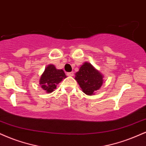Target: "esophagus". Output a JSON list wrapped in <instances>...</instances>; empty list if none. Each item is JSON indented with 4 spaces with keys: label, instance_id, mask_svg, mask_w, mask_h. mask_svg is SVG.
Masks as SVG:
<instances>
[{
    "label": "esophagus",
    "instance_id": "obj_1",
    "mask_svg": "<svg viewBox=\"0 0 146 146\" xmlns=\"http://www.w3.org/2000/svg\"><path fill=\"white\" fill-rule=\"evenodd\" d=\"M66 75H67L68 76H73L74 73H73V72H69V73H66Z\"/></svg>",
    "mask_w": 146,
    "mask_h": 146
}]
</instances>
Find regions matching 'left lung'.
<instances>
[{
  "label": "left lung",
  "mask_w": 146,
  "mask_h": 146,
  "mask_svg": "<svg viewBox=\"0 0 146 146\" xmlns=\"http://www.w3.org/2000/svg\"><path fill=\"white\" fill-rule=\"evenodd\" d=\"M77 80L83 92L87 95H92L103 84V75L93 67L90 63L85 62L75 73Z\"/></svg>",
  "instance_id": "1"
}]
</instances>
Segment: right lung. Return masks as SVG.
I'll use <instances>...</instances> for the list:
<instances>
[{"mask_svg":"<svg viewBox=\"0 0 146 146\" xmlns=\"http://www.w3.org/2000/svg\"><path fill=\"white\" fill-rule=\"evenodd\" d=\"M65 78L66 75L63 70L56 69L55 66L50 64L45 68L41 76L39 84L47 92H52L56 88L57 84Z\"/></svg>","mask_w":146,"mask_h":146,"instance_id":"right-lung-1","label":"right lung"}]
</instances>
